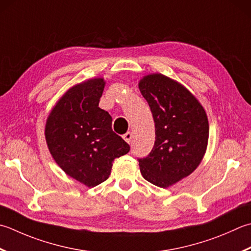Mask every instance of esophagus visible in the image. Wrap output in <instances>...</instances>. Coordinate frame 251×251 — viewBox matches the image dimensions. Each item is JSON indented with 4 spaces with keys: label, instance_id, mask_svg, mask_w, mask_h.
<instances>
[{
    "label": "esophagus",
    "instance_id": "1",
    "mask_svg": "<svg viewBox=\"0 0 251 251\" xmlns=\"http://www.w3.org/2000/svg\"><path fill=\"white\" fill-rule=\"evenodd\" d=\"M123 138H124V140L127 142V144H129L130 145V142H131V139H132V134L130 131H128V132H126V134L123 136Z\"/></svg>",
    "mask_w": 251,
    "mask_h": 251
}]
</instances>
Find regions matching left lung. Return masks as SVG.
I'll use <instances>...</instances> for the list:
<instances>
[{
    "label": "left lung",
    "instance_id": "8db88e82",
    "mask_svg": "<svg viewBox=\"0 0 251 251\" xmlns=\"http://www.w3.org/2000/svg\"><path fill=\"white\" fill-rule=\"evenodd\" d=\"M139 89L155 126L153 148L138 159L141 175L158 187H170L193 173L202 160L209 139L208 117L190 91L162 74L145 76Z\"/></svg>",
    "mask_w": 251,
    "mask_h": 251
}]
</instances>
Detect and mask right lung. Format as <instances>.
Wrapping results in <instances>:
<instances>
[{"label":"right lung","mask_w":251,"mask_h":251,"mask_svg":"<svg viewBox=\"0 0 251 251\" xmlns=\"http://www.w3.org/2000/svg\"><path fill=\"white\" fill-rule=\"evenodd\" d=\"M104 85L95 78L72 87L52 109L44 130L58 166L88 187L109 178L114 159L130 150L112 130L111 115L99 107Z\"/></svg>","instance_id":"right-lung-1"}]
</instances>
